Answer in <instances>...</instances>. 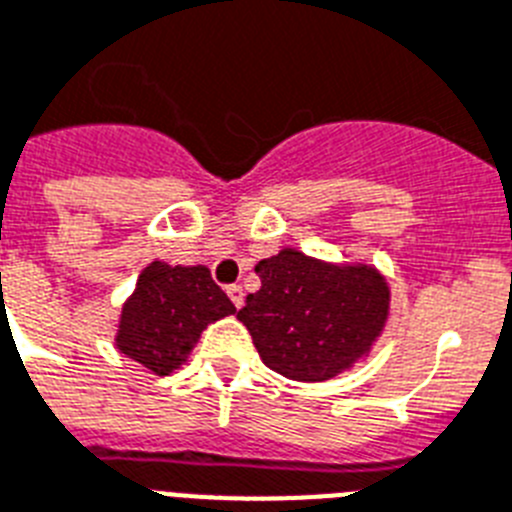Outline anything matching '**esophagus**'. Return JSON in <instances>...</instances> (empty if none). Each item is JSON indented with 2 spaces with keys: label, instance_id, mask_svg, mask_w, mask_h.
Wrapping results in <instances>:
<instances>
[{
  "label": "esophagus",
  "instance_id": "1",
  "mask_svg": "<svg viewBox=\"0 0 512 512\" xmlns=\"http://www.w3.org/2000/svg\"><path fill=\"white\" fill-rule=\"evenodd\" d=\"M227 298L233 300L235 308H240V305H243V298H246V295H243V287H240V285L227 287Z\"/></svg>",
  "mask_w": 512,
  "mask_h": 512
}]
</instances>
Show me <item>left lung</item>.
I'll use <instances>...</instances> for the list:
<instances>
[{"label": "left lung", "mask_w": 512, "mask_h": 512, "mask_svg": "<svg viewBox=\"0 0 512 512\" xmlns=\"http://www.w3.org/2000/svg\"><path fill=\"white\" fill-rule=\"evenodd\" d=\"M261 287L238 321L266 368L290 381L323 383L370 355L391 318L386 274L368 261H326L298 248L256 264Z\"/></svg>", "instance_id": "8db88e82"}]
</instances>
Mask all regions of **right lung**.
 <instances>
[{"label":"right lung","mask_w":512,"mask_h":512,"mask_svg":"<svg viewBox=\"0 0 512 512\" xmlns=\"http://www.w3.org/2000/svg\"><path fill=\"white\" fill-rule=\"evenodd\" d=\"M233 313L235 305L214 285L207 266L155 259L121 305L113 344L152 375H170L189 360L209 323Z\"/></svg>","instance_id":"1"}]
</instances>
